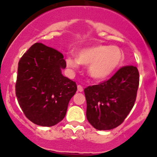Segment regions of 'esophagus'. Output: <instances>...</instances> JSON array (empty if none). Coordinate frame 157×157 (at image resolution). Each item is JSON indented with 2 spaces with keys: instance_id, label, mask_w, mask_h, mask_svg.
Wrapping results in <instances>:
<instances>
[{
  "instance_id": "obj_1",
  "label": "esophagus",
  "mask_w": 157,
  "mask_h": 157,
  "mask_svg": "<svg viewBox=\"0 0 157 157\" xmlns=\"http://www.w3.org/2000/svg\"><path fill=\"white\" fill-rule=\"evenodd\" d=\"M77 88H78V92H82L83 91V88L81 85H78Z\"/></svg>"
}]
</instances>
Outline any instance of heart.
I'll return each instance as SVG.
<instances>
[{
  "instance_id": "heart-1",
  "label": "heart",
  "mask_w": 157,
  "mask_h": 157,
  "mask_svg": "<svg viewBox=\"0 0 157 157\" xmlns=\"http://www.w3.org/2000/svg\"><path fill=\"white\" fill-rule=\"evenodd\" d=\"M123 59L122 50L116 45H98L83 48L78 52L77 58L66 57L67 67L73 71L80 63L88 65V72L94 79L102 80L109 77L121 64Z\"/></svg>"
}]
</instances>
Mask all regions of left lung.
Here are the masks:
<instances>
[{
    "label": "left lung",
    "instance_id": "1",
    "mask_svg": "<svg viewBox=\"0 0 157 157\" xmlns=\"http://www.w3.org/2000/svg\"><path fill=\"white\" fill-rule=\"evenodd\" d=\"M139 85V72L125 66L98 85L84 90L86 118L97 130H112L120 126L134 107Z\"/></svg>",
    "mask_w": 157,
    "mask_h": 157
}]
</instances>
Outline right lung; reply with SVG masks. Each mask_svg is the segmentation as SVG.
<instances>
[{
    "mask_svg": "<svg viewBox=\"0 0 157 157\" xmlns=\"http://www.w3.org/2000/svg\"><path fill=\"white\" fill-rule=\"evenodd\" d=\"M66 66L63 54L42 43L34 44L19 59L16 95L34 124L52 127L64 118L77 91L76 83L62 75Z\"/></svg>",
    "mask_w": 157,
    "mask_h": 157,
    "instance_id": "obj_1",
    "label": "right lung"
}]
</instances>
